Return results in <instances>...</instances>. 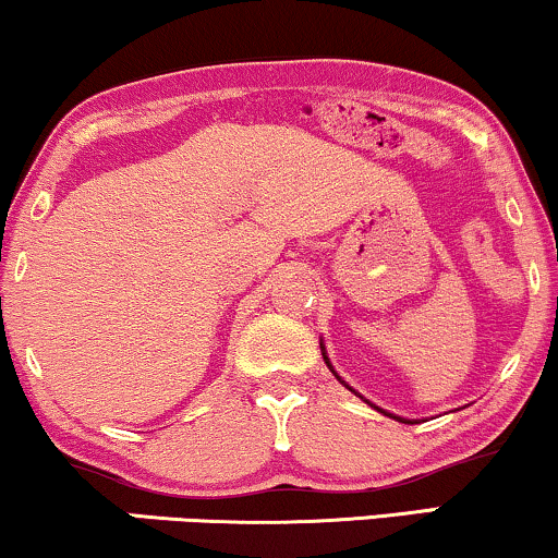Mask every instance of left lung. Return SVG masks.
Instances as JSON below:
<instances>
[{"label": "left lung", "mask_w": 558, "mask_h": 558, "mask_svg": "<svg viewBox=\"0 0 558 558\" xmlns=\"http://www.w3.org/2000/svg\"><path fill=\"white\" fill-rule=\"evenodd\" d=\"M323 355H325V350H323ZM325 363H327V365H330V361H327V355H325ZM330 371H332V365H330ZM332 373H335V371H332ZM335 378H338L342 386H348V384H345V380H342V378L338 376V373H335ZM348 388H350V386H348ZM373 409H376V407H373ZM378 411H380V414H386V416H393V414H388V411H384V409H378ZM393 418H399V422H403V424H411V422H407V418H401V416H393Z\"/></svg>", "instance_id": "obj_1"}]
</instances>
